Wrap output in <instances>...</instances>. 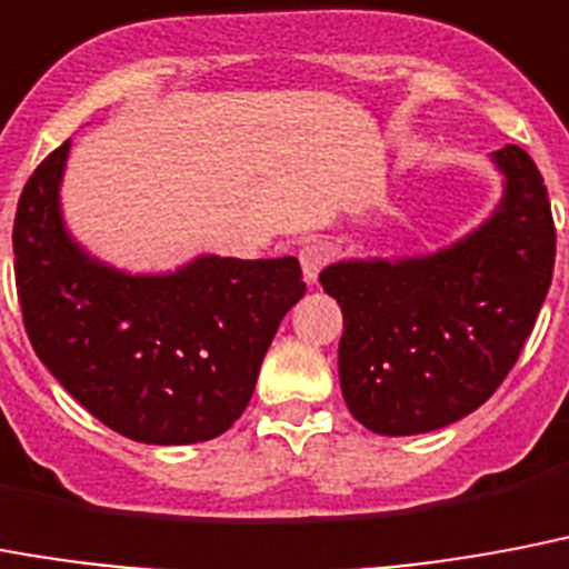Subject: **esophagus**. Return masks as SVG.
I'll return each mask as SVG.
<instances>
[{
	"instance_id": "esophagus-1",
	"label": "esophagus",
	"mask_w": 569,
	"mask_h": 569,
	"mask_svg": "<svg viewBox=\"0 0 569 569\" xmlns=\"http://www.w3.org/2000/svg\"><path fill=\"white\" fill-rule=\"evenodd\" d=\"M326 261H329V252H326L320 243H308V247L299 249V263H302V276H306L308 284L317 281V276H320V270L326 267Z\"/></svg>"
}]
</instances>
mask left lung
Returning <instances> with one entry per match:
<instances>
[{"mask_svg":"<svg viewBox=\"0 0 569 569\" xmlns=\"http://www.w3.org/2000/svg\"><path fill=\"white\" fill-rule=\"evenodd\" d=\"M502 199L456 243L406 258H347L320 272L338 299L340 390L376 435L443 429L488 402L547 299L556 226L520 147L490 152Z\"/></svg>","mask_w":569,"mask_h":569,"instance_id":"left-lung-1","label":"left lung"}]
</instances>
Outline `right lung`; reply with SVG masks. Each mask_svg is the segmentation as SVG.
<instances>
[{"instance_id":"right-lung-1","label":"right lung","mask_w":569,"mask_h":569,"mask_svg":"<svg viewBox=\"0 0 569 569\" xmlns=\"http://www.w3.org/2000/svg\"><path fill=\"white\" fill-rule=\"evenodd\" d=\"M70 140L22 188L13 272L38 358L108 429L158 447L211 440L252 399L284 313L306 297L297 258L199 256L126 272L72 238L61 211Z\"/></svg>"}]
</instances>
